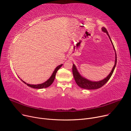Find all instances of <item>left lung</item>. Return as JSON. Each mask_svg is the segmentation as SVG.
<instances>
[{
  "instance_id": "8db88e82",
  "label": "left lung",
  "mask_w": 131,
  "mask_h": 131,
  "mask_svg": "<svg viewBox=\"0 0 131 131\" xmlns=\"http://www.w3.org/2000/svg\"><path fill=\"white\" fill-rule=\"evenodd\" d=\"M101 30L103 32H104L107 33L110 40H111V43H112L114 50H115V65L113 68L112 71L111 72V73H109V74L106 78H105L104 79H103L101 81H91L89 80L88 79H86V78L81 76L80 74L79 73V72H78L76 66H75V65L73 64L72 71H73V74L74 76V78L75 79V82H76L77 84H78V85L81 88L88 89V90H94V89H99V88L102 87L103 85H104L107 83V82L108 81V80L110 79V78H111L112 75L114 72V71L115 70V68L116 67V63H117V55H116L115 47L114 46V45L112 42V41L111 39V37H110V36L109 35L108 31L106 30V29L104 27H102Z\"/></svg>"
}]
</instances>
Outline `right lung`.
<instances>
[{"label": "right lung", "mask_w": 131, "mask_h": 131, "mask_svg": "<svg viewBox=\"0 0 131 131\" xmlns=\"http://www.w3.org/2000/svg\"><path fill=\"white\" fill-rule=\"evenodd\" d=\"M63 64H61L59 66H58L56 68H55V70H54L53 72L52 73L51 76L50 77V78L48 79L47 81H46L45 82L43 83H41V84H30L28 83H26V82H25L24 81H23L22 80H21V81L22 82H23L25 84H26L27 85H28L29 86L34 88V89H43V88H46L48 86H49L50 85H51V84L53 83V82L55 79V77H56V73L57 72V71L59 69V68L62 66Z\"/></svg>", "instance_id": "add662e5"}]
</instances>
